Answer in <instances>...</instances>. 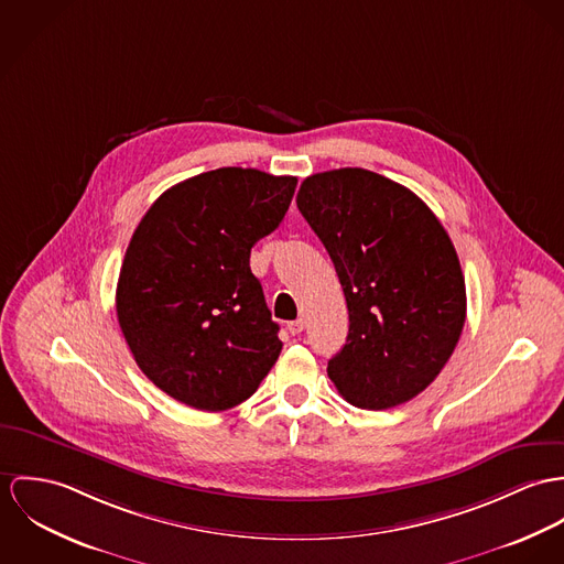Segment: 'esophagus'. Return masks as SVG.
Segmentation results:
<instances>
[{
	"label": "esophagus",
	"mask_w": 564,
	"mask_h": 564,
	"mask_svg": "<svg viewBox=\"0 0 564 564\" xmlns=\"http://www.w3.org/2000/svg\"><path fill=\"white\" fill-rule=\"evenodd\" d=\"M303 328H305V319H303V317L288 322V330H290L292 335H299V333H303Z\"/></svg>",
	"instance_id": "1"
}]
</instances>
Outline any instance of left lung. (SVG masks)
<instances>
[{"label":"left lung","instance_id":"left-lung-1","mask_svg":"<svg viewBox=\"0 0 564 564\" xmlns=\"http://www.w3.org/2000/svg\"><path fill=\"white\" fill-rule=\"evenodd\" d=\"M296 205L348 305L346 344L328 361L337 391L370 411L415 398L452 357L467 313L447 231L417 194L366 169L307 177Z\"/></svg>","mask_w":564,"mask_h":564}]
</instances>
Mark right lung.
<instances>
[{
    "label": "right lung",
    "instance_id": "right-lung-1",
    "mask_svg": "<svg viewBox=\"0 0 564 564\" xmlns=\"http://www.w3.org/2000/svg\"><path fill=\"white\" fill-rule=\"evenodd\" d=\"M296 177L216 169L166 189L127 247L117 315L144 376L198 411L257 391L283 348L251 249L283 220Z\"/></svg>",
    "mask_w": 564,
    "mask_h": 564
}]
</instances>
